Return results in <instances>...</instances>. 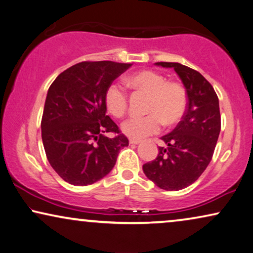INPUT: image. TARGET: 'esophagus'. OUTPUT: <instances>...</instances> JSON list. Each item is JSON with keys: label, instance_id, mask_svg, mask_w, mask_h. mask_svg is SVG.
I'll use <instances>...</instances> for the list:
<instances>
[{"label": "esophagus", "instance_id": "34e87169", "mask_svg": "<svg viewBox=\"0 0 253 253\" xmlns=\"http://www.w3.org/2000/svg\"><path fill=\"white\" fill-rule=\"evenodd\" d=\"M140 140H135V139H130L129 140V144H139Z\"/></svg>", "mask_w": 253, "mask_h": 253}]
</instances>
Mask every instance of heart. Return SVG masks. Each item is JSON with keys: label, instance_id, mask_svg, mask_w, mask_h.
<instances>
[{"label": "heart", "instance_id": "b5f03b06", "mask_svg": "<svg viewBox=\"0 0 253 253\" xmlns=\"http://www.w3.org/2000/svg\"><path fill=\"white\" fill-rule=\"evenodd\" d=\"M133 89L148 95L147 116L130 117L121 125L125 135L140 140L153 135L161 129L162 124L168 126L179 123L187 109V91L177 81H167V77L154 70H141L126 79ZM106 109L116 118H121L128 107V96L120 84L116 82L107 86L104 95Z\"/></svg>", "mask_w": 253, "mask_h": 253}]
</instances>
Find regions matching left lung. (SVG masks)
Returning <instances> with one entry per match:
<instances>
[{"label":"left lung","mask_w":253,"mask_h":253,"mask_svg":"<svg viewBox=\"0 0 253 253\" xmlns=\"http://www.w3.org/2000/svg\"><path fill=\"white\" fill-rule=\"evenodd\" d=\"M173 68L187 91V109L172 132L162 136L154 161L143 164L148 179L160 188L179 191L190 186L206 170L213 157L221 116L218 98L211 84L199 72L178 62H156Z\"/></svg>","instance_id":"obj_1"}]
</instances>
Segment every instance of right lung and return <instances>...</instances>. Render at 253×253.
<instances>
[{"instance_id":"add662e5","label":"right lung","mask_w":253,"mask_h":253,"mask_svg":"<svg viewBox=\"0 0 253 253\" xmlns=\"http://www.w3.org/2000/svg\"><path fill=\"white\" fill-rule=\"evenodd\" d=\"M132 63L83 61L50 84L42 119V137L50 167L67 183L86 186L113 169L128 139L106 116L107 86ZM106 132L117 135L111 139Z\"/></svg>"}]
</instances>
